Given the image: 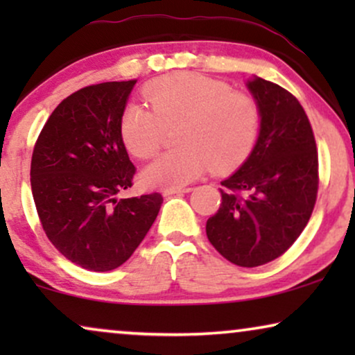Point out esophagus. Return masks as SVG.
Here are the masks:
<instances>
[{"label": "esophagus", "instance_id": "esophagus-1", "mask_svg": "<svg viewBox=\"0 0 355 355\" xmlns=\"http://www.w3.org/2000/svg\"><path fill=\"white\" fill-rule=\"evenodd\" d=\"M192 187H181V189H164L163 191V196L164 197H169V196H174V193H187L191 192Z\"/></svg>", "mask_w": 355, "mask_h": 355}]
</instances>
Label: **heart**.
<instances>
[{"label":"heart","instance_id":"heart-1","mask_svg":"<svg viewBox=\"0 0 355 355\" xmlns=\"http://www.w3.org/2000/svg\"><path fill=\"white\" fill-rule=\"evenodd\" d=\"M152 110L130 103L123 110L119 134L128 152L147 159L158 152L166 129L176 130L179 148L159 155L142 173L150 187L181 189L205 169L236 168L254 148L260 108L250 95L196 72H176L144 89Z\"/></svg>","mask_w":355,"mask_h":355}]
</instances>
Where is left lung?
<instances>
[{"mask_svg": "<svg viewBox=\"0 0 355 355\" xmlns=\"http://www.w3.org/2000/svg\"><path fill=\"white\" fill-rule=\"evenodd\" d=\"M260 108V132L249 158L221 181V205L207 221L211 245L231 263L254 268L278 259L312 216L318 153L302 105L273 82H247Z\"/></svg>", "mask_w": 355, "mask_h": 355, "instance_id": "1", "label": "left lung"}]
</instances>
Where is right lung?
I'll return each mask as SVG.
<instances>
[{
	"label": "right lung",
	"mask_w": 355,
	"mask_h": 355,
	"mask_svg": "<svg viewBox=\"0 0 355 355\" xmlns=\"http://www.w3.org/2000/svg\"><path fill=\"white\" fill-rule=\"evenodd\" d=\"M135 82H103L69 95L33 147L31 184L43 231L67 260L90 271L123 265L163 203L158 192L118 198L135 174L119 134Z\"/></svg>",
	"instance_id": "obj_1"
}]
</instances>
